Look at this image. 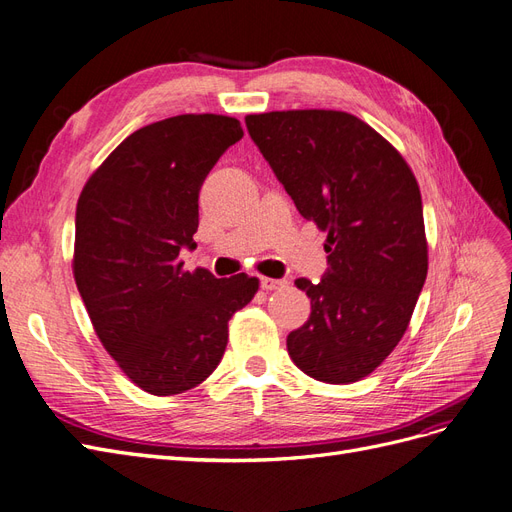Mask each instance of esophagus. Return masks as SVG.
Wrapping results in <instances>:
<instances>
[{
  "label": "esophagus",
  "mask_w": 512,
  "mask_h": 512,
  "mask_svg": "<svg viewBox=\"0 0 512 512\" xmlns=\"http://www.w3.org/2000/svg\"><path fill=\"white\" fill-rule=\"evenodd\" d=\"M288 282L286 280H273V277H260V288L262 290H282L286 288Z\"/></svg>",
  "instance_id": "obj_1"
}]
</instances>
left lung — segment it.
I'll list each match as a JSON object with an SVG mask.
<instances>
[{"instance_id": "1", "label": "left lung", "mask_w": 512, "mask_h": 512, "mask_svg": "<svg viewBox=\"0 0 512 512\" xmlns=\"http://www.w3.org/2000/svg\"><path fill=\"white\" fill-rule=\"evenodd\" d=\"M247 132L305 220L327 232L329 271L299 277L312 314L286 339L309 378L359 382L404 337L427 277L423 200L401 153L344 111H271Z\"/></svg>"}]
</instances>
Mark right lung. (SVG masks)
<instances>
[{"label": "right lung", "instance_id": "add662e5", "mask_svg": "<svg viewBox=\"0 0 512 512\" xmlns=\"http://www.w3.org/2000/svg\"><path fill=\"white\" fill-rule=\"evenodd\" d=\"M243 136L226 115H177L132 132L76 203L72 273L104 350L138 389L190 391L220 365L228 320L254 299L258 277L185 271L196 247L198 192Z\"/></svg>", "mask_w": 512, "mask_h": 512}]
</instances>
